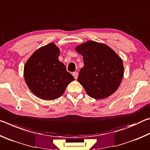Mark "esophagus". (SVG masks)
Segmentation results:
<instances>
[{"label":"esophagus","mask_w":150,"mask_h":150,"mask_svg":"<svg viewBox=\"0 0 150 150\" xmlns=\"http://www.w3.org/2000/svg\"><path fill=\"white\" fill-rule=\"evenodd\" d=\"M72 75H73V77H74L75 79H77L78 78V73L77 72H73L72 73Z\"/></svg>","instance_id":"esophagus-1"}]
</instances>
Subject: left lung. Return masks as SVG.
Instances as JSON below:
<instances>
[{
	"label": "left lung",
	"mask_w": 150,
	"mask_h": 150,
	"mask_svg": "<svg viewBox=\"0 0 150 150\" xmlns=\"http://www.w3.org/2000/svg\"><path fill=\"white\" fill-rule=\"evenodd\" d=\"M83 55L84 67L78 82L95 99L108 97L117 90L124 75L122 61L107 45L88 41L76 47Z\"/></svg>",
	"instance_id": "8db88e82"
}]
</instances>
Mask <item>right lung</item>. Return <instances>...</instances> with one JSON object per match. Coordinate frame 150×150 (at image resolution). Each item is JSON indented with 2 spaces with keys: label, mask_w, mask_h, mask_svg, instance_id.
I'll list each match as a JSON object with an SVG mask.
<instances>
[{
  "label": "right lung",
  "mask_w": 150,
  "mask_h": 150,
  "mask_svg": "<svg viewBox=\"0 0 150 150\" xmlns=\"http://www.w3.org/2000/svg\"><path fill=\"white\" fill-rule=\"evenodd\" d=\"M59 50L49 44L33 54L24 66V79L35 95L44 100H54L65 92L67 86L74 81L58 57Z\"/></svg>",
  "instance_id": "right-lung-1"
}]
</instances>
